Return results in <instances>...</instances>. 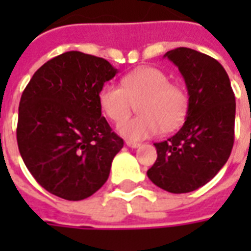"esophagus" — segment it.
Here are the masks:
<instances>
[{"mask_svg":"<svg viewBox=\"0 0 251 251\" xmlns=\"http://www.w3.org/2000/svg\"><path fill=\"white\" fill-rule=\"evenodd\" d=\"M126 145L129 148H138L141 144L140 142H136V141H126Z\"/></svg>","mask_w":251,"mask_h":251,"instance_id":"obj_1","label":"esophagus"}]
</instances>
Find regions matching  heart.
I'll return each instance as SVG.
<instances>
[{
	"mask_svg": "<svg viewBox=\"0 0 251 251\" xmlns=\"http://www.w3.org/2000/svg\"><path fill=\"white\" fill-rule=\"evenodd\" d=\"M121 86L106 83L98 94L99 107L110 121L120 124L127 118L132 102L140 100L134 119L122 123L118 131L127 140H145L161 131L172 130L184 121L188 95L171 84L169 76L156 67H141L122 77Z\"/></svg>",
	"mask_w": 251,
	"mask_h": 251,
	"instance_id": "heart-1",
	"label": "heart"
}]
</instances>
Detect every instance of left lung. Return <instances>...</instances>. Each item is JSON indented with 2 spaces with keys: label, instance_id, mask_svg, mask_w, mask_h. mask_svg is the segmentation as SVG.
Listing matches in <instances>:
<instances>
[{
  "label": "left lung",
  "instance_id": "1",
  "mask_svg": "<svg viewBox=\"0 0 251 251\" xmlns=\"http://www.w3.org/2000/svg\"><path fill=\"white\" fill-rule=\"evenodd\" d=\"M164 57L184 77L188 111L174 137L154 144L157 160L147 175L160 188L185 194L207 184L230 157L235 97L226 70L214 57L184 47Z\"/></svg>",
  "mask_w": 251,
  "mask_h": 251
}]
</instances>
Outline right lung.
Instances as JSON below:
<instances>
[{
    "mask_svg": "<svg viewBox=\"0 0 251 251\" xmlns=\"http://www.w3.org/2000/svg\"><path fill=\"white\" fill-rule=\"evenodd\" d=\"M117 72L102 57L68 51L43 64L25 87L19 106V151L48 192L83 200L109 179L124 140L102 117L98 94Z\"/></svg>",
    "mask_w": 251,
    "mask_h": 251,
    "instance_id": "1",
    "label": "right lung"
}]
</instances>
